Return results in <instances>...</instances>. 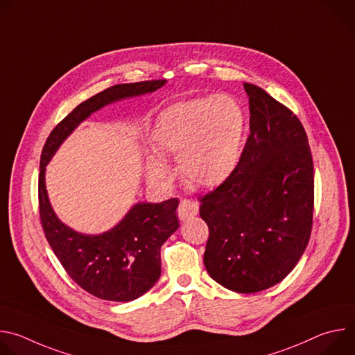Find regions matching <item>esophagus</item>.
<instances>
[{
  "mask_svg": "<svg viewBox=\"0 0 355 355\" xmlns=\"http://www.w3.org/2000/svg\"><path fill=\"white\" fill-rule=\"evenodd\" d=\"M198 211H199L198 200H195V199H187V198L181 199L180 205H178V208H177V214H178V218H180L181 220H187V219L193 218V216L198 214Z\"/></svg>",
  "mask_w": 355,
  "mask_h": 355,
  "instance_id": "obj_1",
  "label": "esophagus"
}]
</instances>
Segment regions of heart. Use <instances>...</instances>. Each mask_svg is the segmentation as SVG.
I'll return each instance as SVG.
<instances>
[{
	"mask_svg": "<svg viewBox=\"0 0 355 355\" xmlns=\"http://www.w3.org/2000/svg\"><path fill=\"white\" fill-rule=\"evenodd\" d=\"M244 114L229 95L196 96L164 108L151 130V143L162 155H177L184 178L196 187L212 188L236 170L243 148ZM155 181L171 177L167 163L156 156L147 160Z\"/></svg>",
	"mask_w": 355,
	"mask_h": 355,
	"instance_id": "obj_1",
	"label": "heart"
}]
</instances>
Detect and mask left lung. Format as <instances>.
<instances>
[{
  "label": "left lung",
  "instance_id": "1",
  "mask_svg": "<svg viewBox=\"0 0 355 355\" xmlns=\"http://www.w3.org/2000/svg\"><path fill=\"white\" fill-rule=\"evenodd\" d=\"M250 135L233 174L202 196L209 227L204 264L239 293L281 282L305 251L313 225L315 175L297 116L263 88L244 83Z\"/></svg>",
  "mask_w": 355,
  "mask_h": 355
}]
</instances>
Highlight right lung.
<instances>
[{
  "label": "right lung",
  "mask_w": 355,
  "mask_h": 355,
  "mask_svg": "<svg viewBox=\"0 0 355 355\" xmlns=\"http://www.w3.org/2000/svg\"><path fill=\"white\" fill-rule=\"evenodd\" d=\"M166 80L112 85L76 107L50 132L40 155L39 215L44 236L70 278L88 293L105 300L129 302L153 286L162 274L160 248L178 229V199L135 205L112 230L85 236L63 225L46 192L44 167L63 140L92 112L118 99L153 92Z\"/></svg>",
  "instance_id": "right-lung-1"
}]
</instances>
